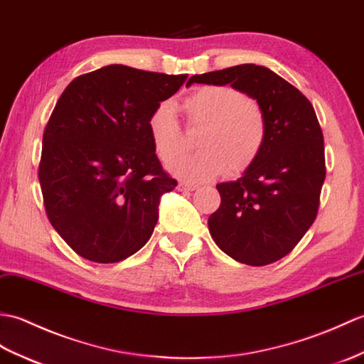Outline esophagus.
Segmentation results:
<instances>
[{
	"label": "esophagus",
	"instance_id": "34e87169",
	"mask_svg": "<svg viewBox=\"0 0 364 364\" xmlns=\"http://www.w3.org/2000/svg\"><path fill=\"white\" fill-rule=\"evenodd\" d=\"M196 188H198V185H195V183L181 182L179 185H177V190H179V191H193V190H196Z\"/></svg>",
	"mask_w": 364,
	"mask_h": 364
}]
</instances>
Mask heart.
Returning a JSON list of instances; mask_svg holds the SVG:
<instances>
[{
    "mask_svg": "<svg viewBox=\"0 0 364 364\" xmlns=\"http://www.w3.org/2000/svg\"><path fill=\"white\" fill-rule=\"evenodd\" d=\"M190 131H199L198 154L181 156L169 171L188 182H205L224 174L238 176L252 166L268 139V121L260 102L228 85H205L181 102ZM156 154L169 160L185 148V135L171 102H160L148 118Z\"/></svg>",
    "mask_w": 364,
    "mask_h": 364,
    "instance_id": "1",
    "label": "heart"
}]
</instances>
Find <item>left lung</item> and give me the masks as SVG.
I'll return each mask as SVG.
<instances>
[{
    "label": "left lung",
    "mask_w": 364,
    "mask_h": 364,
    "mask_svg": "<svg viewBox=\"0 0 364 364\" xmlns=\"http://www.w3.org/2000/svg\"><path fill=\"white\" fill-rule=\"evenodd\" d=\"M225 85L257 100L268 121L260 157L237 181L218 183L208 218L223 252L250 266L280 260L316 220L326 179L324 136L311 102L269 68L245 63L195 75L188 84Z\"/></svg>",
    "instance_id": "left-lung-1"
}]
</instances>
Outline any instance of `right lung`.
Segmentation results:
<instances>
[{
    "label": "right lung",
    "mask_w": 364,
    "mask_h": 364,
    "mask_svg": "<svg viewBox=\"0 0 364 364\" xmlns=\"http://www.w3.org/2000/svg\"><path fill=\"white\" fill-rule=\"evenodd\" d=\"M187 75L107 65L73 79L43 132L38 181L48 220L95 263L148 243L164 193L176 188L156 154L148 118Z\"/></svg>",
    "instance_id": "add662e5"
}]
</instances>
